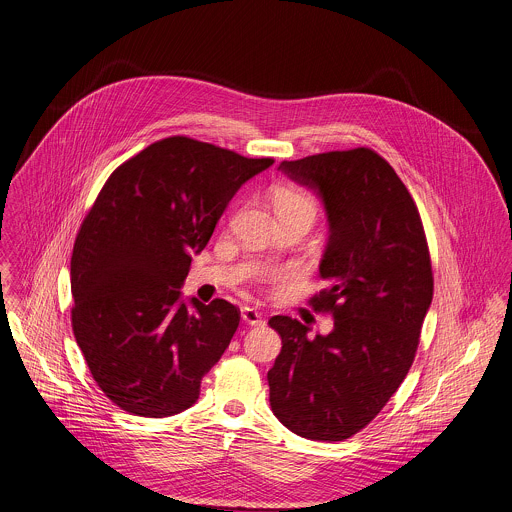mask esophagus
<instances>
[{"label": "esophagus", "instance_id": "obj_1", "mask_svg": "<svg viewBox=\"0 0 512 512\" xmlns=\"http://www.w3.org/2000/svg\"><path fill=\"white\" fill-rule=\"evenodd\" d=\"M241 318H243L249 326H265V324H267L265 318H263V314L257 312L255 308H249V306L241 308Z\"/></svg>", "mask_w": 512, "mask_h": 512}]
</instances>
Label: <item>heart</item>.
<instances>
[{"label": "heart", "mask_w": 512, "mask_h": 512, "mask_svg": "<svg viewBox=\"0 0 512 512\" xmlns=\"http://www.w3.org/2000/svg\"><path fill=\"white\" fill-rule=\"evenodd\" d=\"M275 206H277V212L286 210V208H310L316 212L314 198L306 190H300L294 186L281 188L275 194ZM290 273H292V269H259L255 275H257V279H271V277H284Z\"/></svg>", "instance_id": "1"}]
</instances>
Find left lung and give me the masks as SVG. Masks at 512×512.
Returning a JSON list of instances; mask_svg holds the SVG:
<instances>
[{"instance_id": "8db88e82", "label": "left lung", "mask_w": 512, "mask_h": 512, "mask_svg": "<svg viewBox=\"0 0 512 512\" xmlns=\"http://www.w3.org/2000/svg\"><path fill=\"white\" fill-rule=\"evenodd\" d=\"M290 178L316 188L330 241L320 263L328 286L310 298L332 314L328 336L273 316L283 349L267 373L269 400L284 426L308 440L341 442L361 432L397 393L434 294L420 212L395 169L373 149L283 161Z\"/></svg>"}]
</instances>
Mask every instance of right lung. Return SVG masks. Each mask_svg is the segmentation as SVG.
I'll use <instances>...</instances> for the list:
<instances>
[{"instance_id":"add662e5","label":"right lung","mask_w":512,"mask_h":512,"mask_svg":"<svg viewBox=\"0 0 512 512\" xmlns=\"http://www.w3.org/2000/svg\"><path fill=\"white\" fill-rule=\"evenodd\" d=\"M275 159L172 135L119 165L76 233L72 332L104 395L135 416L190 408L241 312L224 298L180 302L200 253L239 186Z\"/></svg>"}]
</instances>
